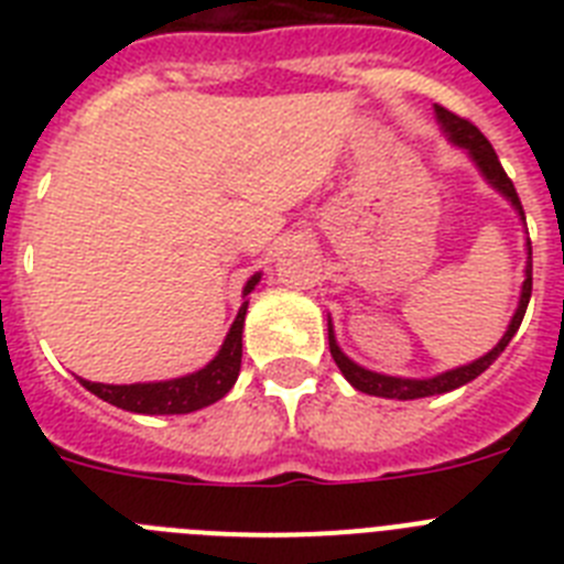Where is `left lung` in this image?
<instances>
[{"mask_svg":"<svg viewBox=\"0 0 564 564\" xmlns=\"http://www.w3.org/2000/svg\"><path fill=\"white\" fill-rule=\"evenodd\" d=\"M435 118H437V123H441L443 134H446V138H449L455 147L466 149L468 158H471V163L480 169L482 181L495 188V192H500L502 197H506V200L514 206V212L520 214V220L525 223V212H522V203H520V197H517L514 183L508 181V174L502 172L500 161H497V152L491 149V143L486 141V134H482L471 121H466V118H460V115L449 112V109L437 107V104H435ZM525 251H528L525 279H522V291H520V302H517V311H514V316H511V322H508V327H506V333H502L500 341H497L495 347L486 352V356L475 358L471 364H463V367H455V370L437 372V376H432V378L383 376V372L367 370V367L356 364L350 356H347V352L341 350V347H338L336 333H333V322H330V316H327L330 356H333V361L338 364L341 376L347 378V381H350L358 392H367V395H376V398H395V401H415V398L443 395V392H452V390H457V387H463V383L475 381L480 372H486L488 367L497 361V356L506 350L508 341L514 338V333L520 330V325H522L528 299H531V239H525Z\"/></svg>","mask_w":564,"mask_h":564,"instance_id":"obj_1","label":"left lung"}]
</instances>
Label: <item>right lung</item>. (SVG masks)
I'll use <instances>...</instances> for the list:
<instances>
[{
	"label": "right lung",
	"mask_w": 564,
	"mask_h": 564,
	"mask_svg": "<svg viewBox=\"0 0 564 564\" xmlns=\"http://www.w3.org/2000/svg\"><path fill=\"white\" fill-rule=\"evenodd\" d=\"M259 279L262 273H253L246 282L242 288L246 302L239 307L231 330L226 333L220 352L197 372L147 383H96L87 378H78V381L101 401L112 403L118 410L138 412V415H188L203 406H212L214 401L226 398V392L237 383L239 364H242V325H246L248 313V293L259 285Z\"/></svg>",
	"instance_id": "right-lung-1"
}]
</instances>
